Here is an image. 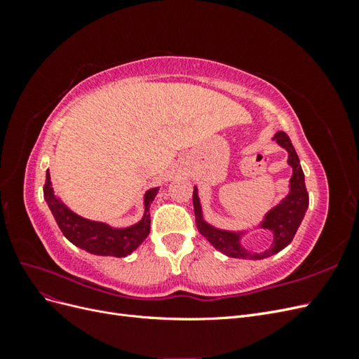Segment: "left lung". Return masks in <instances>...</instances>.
Listing matches in <instances>:
<instances>
[{"instance_id":"obj_1","label":"left lung","mask_w":359,"mask_h":359,"mask_svg":"<svg viewBox=\"0 0 359 359\" xmlns=\"http://www.w3.org/2000/svg\"><path fill=\"white\" fill-rule=\"evenodd\" d=\"M273 140H276L277 145L287 151V165L292 168V177L287 186L289 193L264 215L262 222H259L256 226H253V229H265L273 233V243L264 252H250L242 245V238L252 229H220V227L206 222L202 211L199 190L198 186H194L193 206L198 231L211 243V245L215 250H219L220 253L226 255L227 257L260 260L277 255L292 243L304 215L307 212L309 193L306 189L304 172L297 151L293 148L289 136L285 132H277L273 136Z\"/></svg>"}]
</instances>
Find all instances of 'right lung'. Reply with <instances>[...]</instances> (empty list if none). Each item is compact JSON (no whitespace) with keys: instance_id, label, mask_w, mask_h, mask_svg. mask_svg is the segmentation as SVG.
I'll list each match as a JSON object with an SVG mask.
<instances>
[{"instance_id":"right-lung-1","label":"right lung","mask_w":359,"mask_h":359,"mask_svg":"<svg viewBox=\"0 0 359 359\" xmlns=\"http://www.w3.org/2000/svg\"><path fill=\"white\" fill-rule=\"evenodd\" d=\"M158 189L160 187H153L145 191L142 219L127 227H114L104 222L85 219V217L72 211L53 191L49 170H46L43 194H45V201L62 235L72 244L97 256L126 257L132 255L149 233V206L158 193Z\"/></svg>"}]
</instances>
